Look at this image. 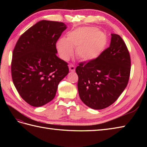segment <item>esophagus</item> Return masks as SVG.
I'll return each instance as SVG.
<instances>
[{"label":"esophagus","mask_w":147,"mask_h":147,"mask_svg":"<svg viewBox=\"0 0 147 147\" xmlns=\"http://www.w3.org/2000/svg\"><path fill=\"white\" fill-rule=\"evenodd\" d=\"M69 69L71 72H74L75 71V66L73 64H69Z\"/></svg>","instance_id":"34e87169"}]
</instances>
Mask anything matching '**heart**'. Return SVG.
Here are the masks:
<instances>
[{"label": "heart", "instance_id": "obj_1", "mask_svg": "<svg viewBox=\"0 0 147 147\" xmlns=\"http://www.w3.org/2000/svg\"><path fill=\"white\" fill-rule=\"evenodd\" d=\"M108 38L106 34L93 26L77 28L62 38L57 43V48L62 59L67 61L76 49V55L81 60L92 61L100 56L107 48Z\"/></svg>", "mask_w": 147, "mask_h": 147}]
</instances>
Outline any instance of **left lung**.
I'll return each mask as SVG.
<instances>
[{
  "instance_id": "left-lung-1",
  "label": "left lung",
  "mask_w": 147,
  "mask_h": 147,
  "mask_svg": "<svg viewBox=\"0 0 147 147\" xmlns=\"http://www.w3.org/2000/svg\"><path fill=\"white\" fill-rule=\"evenodd\" d=\"M131 70L128 50L121 37L111 34V43L100 56L77 66L80 99L88 107L100 110L116 100L126 87Z\"/></svg>"
}]
</instances>
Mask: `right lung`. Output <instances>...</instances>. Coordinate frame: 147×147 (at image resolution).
<instances>
[{"label":"right lung","mask_w":147,"mask_h":147,"mask_svg":"<svg viewBox=\"0 0 147 147\" xmlns=\"http://www.w3.org/2000/svg\"><path fill=\"white\" fill-rule=\"evenodd\" d=\"M67 28L64 23L42 20L26 31L16 44L11 74L24 101L40 107L55 97L59 82L67 75V63L59 58L55 44Z\"/></svg>","instance_id":"add662e5"}]
</instances>
